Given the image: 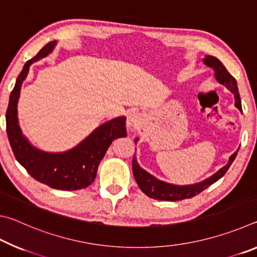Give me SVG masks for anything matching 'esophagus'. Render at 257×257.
I'll return each mask as SVG.
<instances>
[{
    "mask_svg": "<svg viewBox=\"0 0 257 257\" xmlns=\"http://www.w3.org/2000/svg\"><path fill=\"white\" fill-rule=\"evenodd\" d=\"M141 122V118H139V115L137 113H130L128 119H127V125L129 128H136L137 125Z\"/></svg>",
    "mask_w": 257,
    "mask_h": 257,
    "instance_id": "obj_1",
    "label": "esophagus"
}]
</instances>
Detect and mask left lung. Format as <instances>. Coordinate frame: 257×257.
Returning a JSON list of instances; mask_svg holds the SVG:
<instances>
[{
  "label": "left lung",
  "instance_id": "left-lung-1",
  "mask_svg": "<svg viewBox=\"0 0 257 257\" xmlns=\"http://www.w3.org/2000/svg\"><path fill=\"white\" fill-rule=\"evenodd\" d=\"M204 63L206 64L207 67L212 68L215 72V78L216 80L220 82V84L224 85L234 95V105L239 108V111H242L241 108V101L240 96H239L238 93V86L237 81L234 78L230 75L229 71L225 69V67L222 64V62L219 59L214 58L212 55H206L205 59L203 60ZM137 142V138L135 143ZM238 153V150L234 152V153L230 156L227 165H224L223 168H221L219 171L215 172L214 175L207 178L204 181L198 182V184L194 185H187V186H177L172 184H168V182L161 181L156 179L154 176L150 175L149 172L145 171L144 169L139 167L136 158L133 159V173L135 177V180H136L137 185L139 188L147 196L154 199H159V201H169V202H176V201H181V199L186 198H191L196 196L197 194L201 193L204 189H206L207 187L214 184L220 178H222L225 172L228 171L230 165L232 164L233 160L236 159Z\"/></svg>",
  "mask_w": 257,
  "mask_h": 257
}]
</instances>
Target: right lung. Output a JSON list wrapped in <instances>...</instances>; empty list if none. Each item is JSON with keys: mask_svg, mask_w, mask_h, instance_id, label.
I'll use <instances>...</instances> for the list:
<instances>
[{"mask_svg": "<svg viewBox=\"0 0 257 257\" xmlns=\"http://www.w3.org/2000/svg\"><path fill=\"white\" fill-rule=\"evenodd\" d=\"M55 44L56 42L53 41L43 47L36 56L26 62L17 78L7 110V133L17 161L34 179L54 189L78 190L93 184L99 162L105 155L112 141L127 136L125 118L118 116L103 123L79 145L63 153H47L30 144L21 133L17 115L20 88L28 75L32 63L49 55Z\"/></svg>", "mask_w": 257, "mask_h": 257, "instance_id": "obj_1", "label": "right lung"}]
</instances>
